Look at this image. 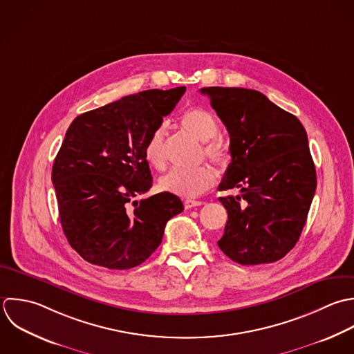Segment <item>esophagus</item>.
<instances>
[{"label": "esophagus", "instance_id": "1", "mask_svg": "<svg viewBox=\"0 0 354 354\" xmlns=\"http://www.w3.org/2000/svg\"><path fill=\"white\" fill-rule=\"evenodd\" d=\"M203 205L201 201H196V200H186L185 201V208L186 209H190V208H194V207H200Z\"/></svg>", "mask_w": 354, "mask_h": 354}]
</instances>
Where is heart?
I'll return each mask as SVG.
<instances>
[{
    "instance_id": "heart-1",
    "label": "heart",
    "mask_w": 354,
    "mask_h": 354,
    "mask_svg": "<svg viewBox=\"0 0 354 354\" xmlns=\"http://www.w3.org/2000/svg\"><path fill=\"white\" fill-rule=\"evenodd\" d=\"M179 127L204 145V154L216 165H226L230 160L227 147L221 142H209L218 132V124L214 115L201 107H193L186 110L179 117ZM165 129L160 127L151 132L145 145V160L150 167L157 171H162L167 165ZM215 182V172L208 165H201L194 169H172L160 179V189L183 198H196L208 190Z\"/></svg>"
}]
</instances>
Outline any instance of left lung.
<instances>
[{
  "label": "left lung",
  "instance_id": "8db88e82",
  "mask_svg": "<svg viewBox=\"0 0 354 354\" xmlns=\"http://www.w3.org/2000/svg\"><path fill=\"white\" fill-rule=\"evenodd\" d=\"M230 136V156L219 190L227 211L219 248L240 265L272 263L298 243L317 178L301 121L245 88H203Z\"/></svg>",
  "mask_w": 354,
  "mask_h": 354
}]
</instances>
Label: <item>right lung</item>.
Instances as JSON below:
<instances>
[{
    "instance_id": "right-lung-1",
    "label": "right lung",
    "mask_w": 354,
    "mask_h": 354,
    "mask_svg": "<svg viewBox=\"0 0 354 354\" xmlns=\"http://www.w3.org/2000/svg\"><path fill=\"white\" fill-rule=\"evenodd\" d=\"M186 88L149 89L86 111L70 124L52 167L59 218L68 244L86 262L125 270L161 244L167 222L183 211L153 185L145 145Z\"/></svg>"
}]
</instances>
